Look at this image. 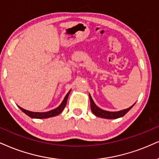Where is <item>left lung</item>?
<instances>
[{
  "mask_svg": "<svg viewBox=\"0 0 159 159\" xmlns=\"http://www.w3.org/2000/svg\"><path fill=\"white\" fill-rule=\"evenodd\" d=\"M89 98H90V102H91V109L92 113H93L95 116H97L98 117H101V118L104 119H118L120 118V117H122L123 116H125L126 113L128 112L130 110L134 107L135 103L132 106L127 109L121 110V111H105V110H102L99 108V107L97 106V105L94 103L93 99H92L91 94L89 93Z\"/></svg>",
  "mask_w": 159,
  "mask_h": 159,
  "instance_id": "left-lung-1",
  "label": "left lung"
}]
</instances>
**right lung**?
<instances>
[{
  "label": "right lung",
  "instance_id": "right-lung-1",
  "mask_svg": "<svg viewBox=\"0 0 159 159\" xmlns=\"http://www.w3.org/2000/svg\"><path fill=\"white\" fill-rule=\"evenodd\" d=\"M70 91H71V90H70V91H68V93L66 94V97H65L63 101L62 102L61 104H60L57 108L53 109L52 111H47V112H33V111H29L25 109H23L21 107L18 106V105H17V106H18L19 108L20 109L23 113H25L27 116H29V117L33 119H46L49 118V117L55 116H57L58 114H60V113H62V111H63V109L66 105V103H67L68 97Z\"/></svg>",
  "mask_w": 159,
  "mask_h": 159
}]
</instances>
